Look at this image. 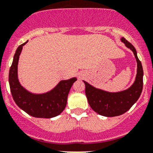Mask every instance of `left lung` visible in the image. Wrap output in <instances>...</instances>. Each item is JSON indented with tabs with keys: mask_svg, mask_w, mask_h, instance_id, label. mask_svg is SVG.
<instances>
[{
	"mask_svg": "<svg viewBox=\"0 0 153 153\" xmlns=\"http://www.w3.org/2000/svg\"><path fill=\"white\" fill-rule=\"evenodd\" d=\"M121 41L133 51L136 58L137 70L134 84L127 90L113 93L94 88L87 81H83L85 84V94L90 106L94 112L103 116H118L125 113L137 101L143 90V70L137 55L136 49L125 38H122Z\"/></svg>",
	"mask_w": 153,
	"mask_h": 153,
	"instance_id": "1",
	"label": "left lung"
}]
</instances>
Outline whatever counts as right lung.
Instances as JSON below:
<instances>
[{"label": "right lung", "mask_w": 153, "mask_h": 153, "mask_svg": "<svg viewBox=\"0 0 153 153\" xmlns=\"http://www.w3.org/2000/svg\"><path fill=\"white\" fill-rule=\"evenodd\" d=\"M19 46L10 68L9 84L13 98L21 109L35 118H51L59 115L66 106L67 97L76 78L62 80L51 91L44 94H33L21 85L18 79V62L22 47Z\"/></svg>", "instance_id": "1"}]
</instances>
